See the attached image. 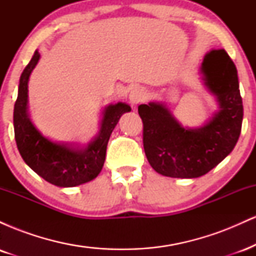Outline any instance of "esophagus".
Returning a JSON list of instances; mask_svg holds the SVG:
<instances>
[{"instance_id":"esophagus-1","label":"esophagus","mask_w":256,"mask_h":256,"mask_svg":"<svg viewBox=\"0 0 256 256\" xmlns=\"http://www.w3.org/2000/svg\"><path fill=\"white\" fill-rule=\"evenodd\" d=\"M146 92L143 88L136 86L131 90L130 95H128V98H130V102L132 106H137L140 102H143L146 100Z\"/></svg>"}]
</instances>
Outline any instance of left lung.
I'll return each instance as SVG.
<instances>
[{
	"label": "left lung",
	"mask_w": 256,
	"mask_h": 256,
	"mask_svg": "<svg viewBox=\"0 0 256 256\" xmlns=\"http://www.w3.org/2000/svg\"><path fill=\"white\" fill-rule=\"evenodd\" d=\"M200 72L218 104V110L204 125L184 126L165 102L138 106L146 156L166 177H201L222 162L238 140L243 104L236 66L224 49H212L204 55Z\"/></svg>",
	"instance_id": "obj_1"
}]
</instances>
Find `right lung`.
I'll use <instances>...</instances> for the list:
<instances>
[{
	"mask_svg": "<svg viewBox=\"0 0 256 256\" xmlns=\"http://www.w3.org/2000/svg\"><path fill=\"white\" fill-rule=\"evenodd\" d=\"M40 58L36 50L20 76L13 116L18 150L32 171L52 185L72 188L88 183L101 172L112 132L120 116L130 112L131 107L124 102L106 106L98 132L84 146L46 137L32 122L28 113V80Z\"/></svg>",
	"mask_w": 256,
	"mask_h": 256,
	"instance_id": "1",
	"label": "right lung"
}]
</instances>
